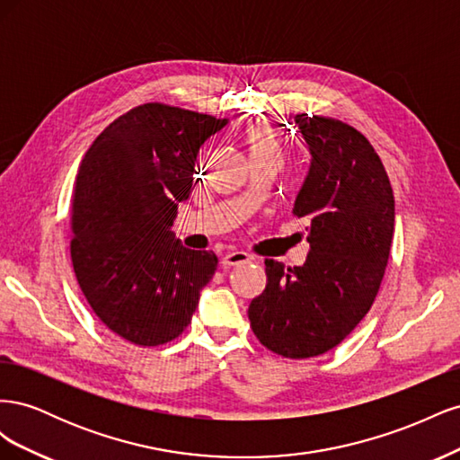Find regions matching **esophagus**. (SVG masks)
<instances>
[{
  "label": "esophagus",
  "instance_id": "34e87169",
  "mask_svg": "<svg viewBox=\"0 0 460 460\" xmlns=\"http://www.w3.org/2000/svg\"><path fill=\"white\" fill-rule=\"evenodd\" d=\"M249 261H252V257H249V253H245V252H230L222 257L220 262L225 269H230V267H235V264H243Z\"/></svg>",
  "mask_w": 460,
  "mask_h": 460
}]
</instances>
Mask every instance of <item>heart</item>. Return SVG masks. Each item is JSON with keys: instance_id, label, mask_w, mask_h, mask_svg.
<instances>
[{"instance_id": "b5f03b06", "label": "heart", "mask_w": 460, "mask_h": 460, "mask_svg": "<svg viewBox=\"0 0 460 460\" xmlns=\"http://www.w3.org/2000/svg\"><path fill=\"white\" fill-rule=\"evenodd\" d=\"M243 142L249 149V155H264V153H272L278 155L280 153V142H278L276 132L269 127L267 122H252L247 124L242 132Z\"/></svg>"}]
</instances>
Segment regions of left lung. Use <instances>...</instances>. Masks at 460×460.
Wrapping results in <instances>:
<instances>
[{"label": "left lung", "instance_id": "8db88e82", "mask_svg": "<svg viewBox=\"0 0 460 460\" xmlns=\"http://www.w3.org/2000/svg\"><path fill=\"white\" fill-rule=\"evenodd\" d=\"M311 169L294 215L307 218L303 267L264 261L267 288L249 305L257 340L286 358L340 345L378 296L394 240L395 199L370 142L338 119L297 115Z\"/></svg>", "mask_w": 460, "mask_h": 460}]
</instances>
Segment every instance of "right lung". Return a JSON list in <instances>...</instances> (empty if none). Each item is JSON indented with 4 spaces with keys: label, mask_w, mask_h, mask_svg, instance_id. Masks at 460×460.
<instances>
[{
    "label": "right lung",
    "mask_w": 460,
    "mask_h": 460,
    "mask_svg": "<svg viewBox=\"0 0 460 460\" xmlns=\"http://www.w3.org/2000/svg\"><path fill=\"white\" fill-rule=\"evenodd\" d=\"M226 122L144 103L111 122L80 163L73 269L95 316L134 345L178 338L217 270L213 252L186 249L171 226L191 191L199 147Z\"/></svg>",
    "instance_id": "1"
}]
</instances>
